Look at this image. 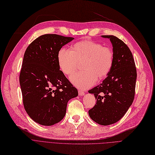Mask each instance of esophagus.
I'll list each match as a JSON object with an SVG mask.
<instances>
[{"label":"esophagus","instance_id":"obj_1","mask_svg":"<svg viewBox=\"0 0 155 155\" xmlns=\"http://www.w3.org/2000/svg\"><path fill=\"white\" fill-rule=\"evenodd\" d=\"M78 94H79V96H81V97H82V96L84 95V93L83 91H81V90L78 91Z\"/></svg>","mask_w":155,"mask_h":155}]
</instances>
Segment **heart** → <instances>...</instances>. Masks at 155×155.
I'll return each mask as SVG.
<instances>
[{
  "instance_id": "1",
  "label": "heart",
  "mask_w": 155,
  "mask_h": 155,
  "mask_svg": "<svg viewBox=\"0 0 155 155\" xmlns=\"http://www.w3.org/2000/svg\"><path fill=\"white\" fill-rule=\"evenodd\" d=\"M58 64L62 72L71 75L82 63L81 72L69 78L71 82L79 89L86 90L93 86L97 80L105 79L114 64L113 51L91 40L78 41L71 47V51L61 48L57 54Z\"/></svg>"
}]
</instances>
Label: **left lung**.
<instances>
[{
  "label": "left lung",
  "mask_w": 155,
  "mask_h": 155,
  "mask_svg": "<svg viewBox=\"0 0 155 155\" xmlns=\"http://www.w3.org/2000/svg\"><path fill=\"white\" fill-rule=\"evenodd\" d=\"M110 39L113 47L114 64L102 83L88 91L97 103L88 111L91 119L102 126L120 120L133 102L136 68L133 56L126 44L113 35H101Z\"/></svg>",
  "instance_id": "left-lung-1"
}]
</instances>
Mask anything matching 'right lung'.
Returning a JSON list of instances; mask_svg holds the SVG:
<instances>
[{"label":"right lung","instance_id":"obj_1","mask_svg":"<svg viewBox=\"0 0 155 155\" xmlns=\"http://www.w3.org/2000/svg\"><path fill=\"white\" fill-rule=\"evenodd\" d=\"M74 39L43 35L25 51L19 76L24 107L31 119L42 126H50L61 121L68 102L78 95L57 61L58 50Z\"/></svg>","mask_w":155,"mask_h":155}]
</instances>
